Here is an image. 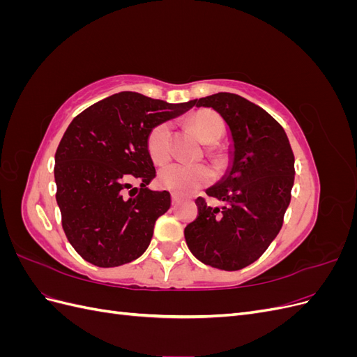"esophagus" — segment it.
Segmentation results:
<instances>
[{
    "instance_id": "esophagus-1",
    "label": "esophagus",
    "mask_w": 357,
    "mask_h": 357,
    "mask_svg": "<svg viewBox=\"0 0 357 357\" xmlns=\"http://www.w3.org/2000/svg\"><path fill=\"white\" fill-rule=\"evenodd\" d=\"M171 198H172V204H174V205L180 202V197H178V195H176V193H172Z\"/></svg>"
}]
</instances>
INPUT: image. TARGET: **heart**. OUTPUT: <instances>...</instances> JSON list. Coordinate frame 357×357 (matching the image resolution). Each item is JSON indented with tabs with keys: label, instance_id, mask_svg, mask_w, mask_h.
I'll return each mask as SVG.
<instances>
[{
	"label": "heart",
	"instance_id": "obj_1",
	"mask_svg": "<svg viewBox=\"0 0 357 357\" xmlns=\"http://www.w3.org/2000/svg\"><path fill=\"white\" fill-rule=\"evenodd\" d=\"M190 126L201 142L207 144L218 143L225 132V123L222 117L211 110H201L190 117ZM171 125L168 122L160 123L152 129L147 138L149 153L155 162H165L169 158L171 147ZM213 178V172L202 164H185L174 162L159 171V185L168 190L188 195V193L205 186Z\"/></svg>",
	"mask_w": 357,
	"mask_h": 357
}]
</instances>
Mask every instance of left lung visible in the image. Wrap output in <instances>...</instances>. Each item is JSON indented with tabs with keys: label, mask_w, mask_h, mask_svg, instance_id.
Listing matches in <instances>:
<instances>
[{
	"label": "left lung",
	"mask_w": 357,
	"mask_h": 357,
	"mask_svg": "<svg viewBox=\"0 0 357 357\" xmlns=\"http://www.w3.org/2000/svg\"><path fill=\"white\" fill-rule=\"evenodd\" d=\"M228 126L229 164L205 193L222 202L197 199L198 218L185 229L198 261L236 271L257 261L282 229L295 180V158L284 129L261 107L240 95L219 92L193 100Z\"/></svg>",
	"instance_id": "1"
}]
</instances>
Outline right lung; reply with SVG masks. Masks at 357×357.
Wrapping results in <instances>:
<instances>
[{
	"instance_id": "add662e5",
	"label": "right lung",
	"mask_w": 357,
	"mask_h": 357,
	"mask_svg": "<svg viewBox=\"0 0 357 357\" xmlns=\"http://www.w3.org/2000/svg\"><path fill=\"white\" fill-rule=\"evenodd\" d=\"M192 107L119 92L73 119L55 155L56 202L67 238L84 261L112 268L147 250L158 218L171 207L169 192L147 188L156 177L147 138ZM132 181L140 188L128 199Z\"/></svg>"
}]
</instances>
